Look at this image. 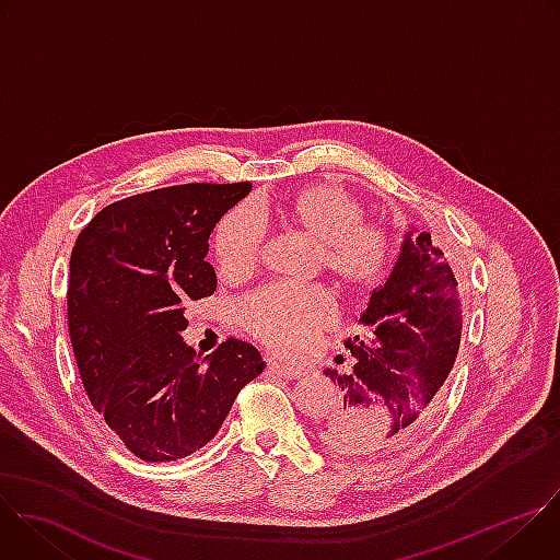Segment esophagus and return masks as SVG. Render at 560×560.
<instances>
[{"label": "esophagus", "mask_w": 560, "mask_h": 560, "mask_svg": "<svg viewBox=\"0 0 560 560\" xmlns=\"http://www.w3.org/2000/svg\"><path fill=\"white\" fill-rule=\"evenodd\" d=\"M268 370L285 381H294V378H301L303 376V370L301 368H294V365H283V363H277V361H268Z\"/></svg>", "instance_id": "esophagus-1"}]
</instances>
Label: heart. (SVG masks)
Instances as JSON below:
<instances>
[{"instance_id": "1", "label": "heart", "mask_w": 560, "mask_h": 560, "mask_svg": "<svg viewBox=\"0 0 560 560\" xmlns=\"http://www.w3.org/2000/svg\"><path fill=\"white\" fill-rule=\"evenodd\" d=\"M283 221L316 244L322 268L346 290L376 288L392 266V236L383 223L363 221L365 203L339 182H316L294 192L281 208ZM266 208L242 203L217 223L214 257L230 279L248 277L266 244ZM238 322L264 346L292 354L335 322L324 288L270 283L238 303Z\"/></svg>"}]
</instances>
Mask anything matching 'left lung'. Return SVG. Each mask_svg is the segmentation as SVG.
I'll return each instance as SVG.
<instances>
[{
  "mask_svg": "<svg viewBox=\"0 0 560 560\" xmlns=\"http://www.w3.org/2000/svg\"><path fill=\"white\" fill-rule=\"evenodd\" d=\"M406 232L387 279L343 341L348 374L326 370L339 401L324 419L322 441L341 454H378L406 445L439 410L456 361L463 303L454 272L430 232Z\"/></svg>",
  "mask_w": 560,
  "mask_h": 560,
  "instance_id": "obj_1",
  "label": "left lung"
}]
</instances>
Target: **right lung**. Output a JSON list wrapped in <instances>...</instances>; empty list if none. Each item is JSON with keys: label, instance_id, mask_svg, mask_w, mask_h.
<instances>
[{"label": "right lung", "instance_id": "obj_1", "mask_svg": "<svg viewBox=\"0 0 560 560\" xmlns=\"http://www.w3.org/2000/svg\"><path fill=\"white\" fill-rule=\"evenodd\" d=\"M253 186L184 184L106 206L70 255L68 330L93 408L141 460L201 450L266 363L228 339L201 363L184 303L217 290L203 261L217 221Z\"/></svg>", "mask_w": 560, "mask_h": 560}]
</instances>
